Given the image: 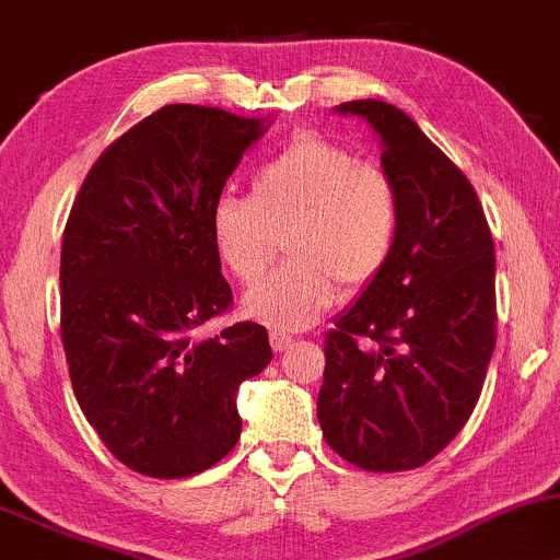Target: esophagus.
<instances>
[{
	"label": "esophagus",
	"mask_w": 560,
	"mask_h": 560,
	"mask_svg": "<svg viewBox=\"0 0 560 560\" xmlns=\"http://www.w3.org/2000/svg\"><path fill=\"white\" fill-rule=\"evenodd\" d=\"M294 345V336L292 334H287V331H281V328H273L271 331V347L276 349V352H287L289 347Z\"/></svg>",
	"instance_id": "1"
}]
</instances>
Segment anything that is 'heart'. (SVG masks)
<instances>
[{"label":"heart","instance_id":"obj_1","mask_svg":"<svg viewBox=\"0 0 560 560\" xmlns=\"http://www.w3.org/2000/svg\"><path fill=\"white\" fill-rule=\"evenodd\" d=\"M401 192L388 170L357 161L347 145L318 135L292 140L250 179V198L221 192L211 237L242 281L266 271L287 234L281 266L245 294L247 315L276 328H305L347 292H360L396 250Z\"/></svg>","mask_w":560,"mask_h":560}]
</instances>
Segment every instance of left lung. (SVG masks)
Returning a JSON list of instances; mask_svg holds the SVG:
<instances>
[{
	"label": "left lung",
	"instance_id": "8db88e82",
	"mask_svg": "<svg viewBox=\"0 0 560 560\" xmlns=\"http://www.w3.org/2000/svg\"><path fill=\"white\" fill-rule=\"evenodd\" d=\"M401 192L386 268L326 334L323 438L368 472L428 464L472 415L495 347V247L472 182L401 109L347 101Z\"/></svg>",
	"mask_w": 560,
	"mask_h": 560
}]
</instances>
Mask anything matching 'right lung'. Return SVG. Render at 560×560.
<instances>
[{"instance_id":"right-lung-1","label":"right lung","mask_w":560,"mask_h":560,"mask_svg":"<svg viewBox=\"0 0 560 560\" xmlns=\"http://www.w3.org/2000/svg\"><path fill=\"white\" fill-rule=\"evenodd\" d=\"M262 130L211 106L170 104L91 166L62 237V345L85 420L125 467L177 480L237 446V390L271 362L240 320L211 237V208Z\"/></svg>"}]
</instances>
